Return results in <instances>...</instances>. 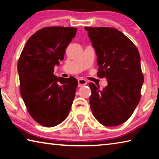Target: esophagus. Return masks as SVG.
I'll return each mask as SVG.
<instances>
[{
    "mask_svg": "<svg viewBox=\"0 0 159 159\" xmlns=\"http://www.w3.org/2000/svg\"><path fill=\"white\" fill-rule=\"evenodd\" d=\"M78 83H79V85H78L79 87H82V86H84L87 84V80L83 79H80L78 80Z\"/></svg>",
    "mask_w": 159,
    "mask_h": 159,
    "instance_id": "1",
    "label": "esophagus"
}]
</instances>
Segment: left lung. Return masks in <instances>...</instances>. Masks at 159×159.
Here are the masks:
<instances>
[{
  "label": "left lung",
  "instance_id": "left-lung-1",
  "mask_svg": "<svg viewBox=\"0 0 159 159\" xmlns=\"http://www.w3.org/2000/svg\"><path fill=\"white\" fill-rule=\"evenodd\" d=\"M97 55L98 76L107 79L101 90L90 83V108L104 126H116L133 114L144 82L138 48L121 31L109 27H85Z\"/></svg>",
  "mask_w": 159,
  "mask_h": 159
}]
</instances>
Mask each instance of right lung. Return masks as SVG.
<instances>
[{"mask_svg": "<svg viewBox=\"0 0 159 159\" xmlns=\"http://www.w3.org/2000/svg\"><path fill=\"white\" fill-rule=\"evenodd\" d=\"M76 31L63 26L40 29L29 38L19 59L21 96L31 116L45 127L63 122L75 98L77 80L57 77L53 72Z\"/></svg>", "mask_w": 159, "mask_h": 159, "instance_id": "obj_1", "label": "right lung"}]
</instances>
